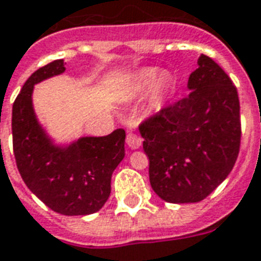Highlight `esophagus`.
I'll return each mask as SVG.
<instances>
[{"mask_svg": "<svg viewBox=\"0 0 261 261\" xmlns=\"http://www.w3.org/2000/svg\"><path fill=\"white\" fill-rule=\"evenodd\" d=\"M125 141H127V145H128L131 149L140 148V147H141V144H143V140L137 136V134H134V133H128V134H127V138H125Z\"/></svg>", "mask_w": 261, "mask_h": 261, "instance_id": "obj_1", "label": "esophagus"}]
</instances>
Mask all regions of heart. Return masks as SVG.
Returning <instances> with one entry per match:
<instances>
[{
	"mask_svg": "<svg viewBox=\"0 0 261 261\" xmlns=\"http://www.w3.org/2000/svg\"><path fill=\"white\" fill-rule=\"evenodd\" d=\"M168 79L162 74L160 69L144 67L131 76L130 82L127 85V94L131 99H140L151 91L149 106L152 110H158L168 93Z\"/></svg>",
	"mask_w": 261,
	"mask_h": 261,
	"instance_id": "heart-1",
	"label": "heart"
}]
</instances>
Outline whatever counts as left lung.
Listing matches in <instances>:
<instances>
[{
  "mask_svg": "<svg viewBox=\"0 0 261 261\" xmlns=\"http://www.w3.org/2000/svg\"><path fill=\"white\" fill-rule=\"evenodd\" d=\"M188 94L140 125L149 184L169 203H192L230 174L240 148L238 90L225 70L200 55Z\"/></svg>",
  "mask_w": 261,
  "mask_h": 261,
  "instance_id": "8db88e82",
  "label": "left lung"
}]
</instances>
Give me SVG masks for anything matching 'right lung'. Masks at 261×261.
I'll use <instances>...</instances> for the list:
<instances>
[{
    "label": "right lung",
    "mask_w": 261,
    "mask_h": 261,
    "mask_svg": "<svg viewBox=\"0 0 261 261\" xmlns=\"http://www.w3.org/2000/svg\"><path fill=\"white\" fill-rule=\"evenodd\" d=\"M65 72L58 59L31 74L12 106V144L23 182L55 212L76 216L100 211L112 191V175L125 155V131L80 137L56 144L36 117L35 85Z\"/></svg>",
    "instance_id": "obj_1"
}]
</instances>
